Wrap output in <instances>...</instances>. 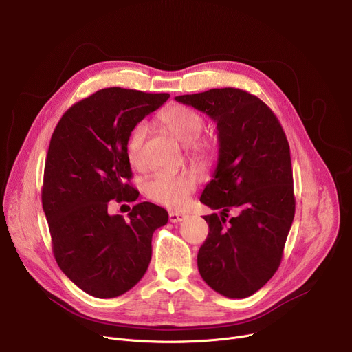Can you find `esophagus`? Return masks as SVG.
I'll list each match as a JSON object with an SVG mask.
<instances>
[{
  "instance_id": "1",
  "label": "esophagus",
  "mask_w": 352,
  "mask_h": 352,
  "mask_svg": "<svg viewBox=\"0 0 352 352\" xmlns=\"http://www.w3.org/2000/svg\"><path fill=\"white\" fill-rule=\"evenodd\" d=\"M186 217L184 214H179V212H170V221L173 223H178V222H182Z\"/></svg>"
}]
</instances>
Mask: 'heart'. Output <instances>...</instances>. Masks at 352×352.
Masks as SVG:
<instances>
[{
	"label": "heart",
	"instance_id": "obj_1",
	"mask_svg": "<svg viewBox=\"0 0 352 352\" xmlns=\"http://www.w3.org/2000/svg\"><path fill=\"white\" fill-rule=\"evenodd\" d=\"M160 120L182 144H188L191 157L201 162H209L214 158L217 147L212 138L199 137L204 130L202 116L186 106L175 104L164 110ZM148 134L146 123L137 124L130 133L127 142V154L131 164L137 168L144 166L143 146ZM197 186V178L192 173L167 174L157 173L146 182V194L157 204L170 208H181L188 201Z\"/></svg>",
	"mask_w": 352,
	"mask_h": 352
}]
</instances>
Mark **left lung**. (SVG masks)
Wrapping results in <instances>:
<instances>
[{
  "label": "left lung",
  "mask_w": 352,
  "mask_h": 352,
  "mask_svg": "<svg viewBox=\"0 0 352 352\" xmlns=\"http://www.w3.org/2000/svg\"><path fill=\"white\" fill-rule=\"evenodd\" d=\"M175 100L205 113L218 129V164L199 201L221 214L204 217L209 233L198 252L199 274L225 297H249L278 269L294 218L286 134L269 106L242 89ZM230 208L233 219L227 218Z\"/></svg>",
  "instance_id": "8db88e82"
}]
</instances>
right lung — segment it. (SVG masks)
Masks as SVG:
<instances>
[{"label":"right lung","mask_w":352,"mask_h":352,"mask_svg":"<svg viewBox=\"0 0 352 352\" xmlns=\"http://www.w3.org/2000/svg\"><path fill=\"white\" fill-rule=\"evenodd\" d=\"M168 93L107 87L70 107L59 120L45 161L42 206L60 270L85 293L113 298L134 287L151 261V238L168 212L151 202L126 221L109 201L133 202L127 142Z\"/></svg>","instance_id":"add662e5"}]
</instances>
